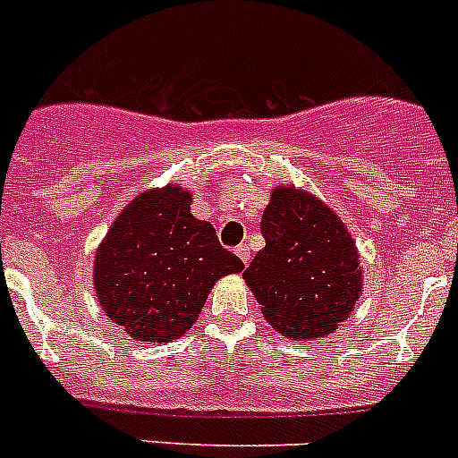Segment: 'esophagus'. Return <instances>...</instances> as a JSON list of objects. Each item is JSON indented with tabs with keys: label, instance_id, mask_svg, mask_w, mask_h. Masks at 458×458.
I'll list each match as a JSON object with an SVG mask.
<instances>
[{
	"label": "esophagus",
	"instance_id": "1",
	"mask_svg": "<svg viewBox=\"0 0 458 458\" xmlns=\"http://www.w3.org/2000/svg\"><path fill=\"white\" fill-rule=\"evenodd\" d=\"M236 254H238V259H241V261L245 263V266H247V263H250V247H247L245 242L236 247Z\"/></svg>",
	"mask_w": 458,
	"mask_h": 458
}]
</instances>
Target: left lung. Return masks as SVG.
<instances>
[{
    "label": "left lung",
    "mask_w": 458,
    "mask_h": 458,
    "mask_svg": "<svg viewBox=\"0 0 458 458\" xmlns=\"http://www.w3.org/2000/svg\"><path fill=\"white\" fill-rule=\"evenodd\" d=\"M261 233L266 247L242 276L263 316L291 341L331 334L363 288L347 226L311 192L279 186L263 211Z\"/></svg>",
    "instance_id": "8db88e82"
}]
</instances>
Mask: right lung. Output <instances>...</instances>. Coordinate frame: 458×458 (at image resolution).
<instances>
[{
	"label": "right lung",
	"instance_id": "1",
	"mask_svg": "<svg viewBox=\"0 0 458 458\" xmlns=\"http://www.w3.org/2000/svg\"><path fill=\"white\" fill-rule=\"evenodd\" d=\"M182 186L145 191L124 207L95 254L99 306L131 338L167 343L195 325L213 284L242 261L211 222L191 213Z\"/></svg>",
	"mask_w": 458,
	"mask_h": 458
}]
</instances>
